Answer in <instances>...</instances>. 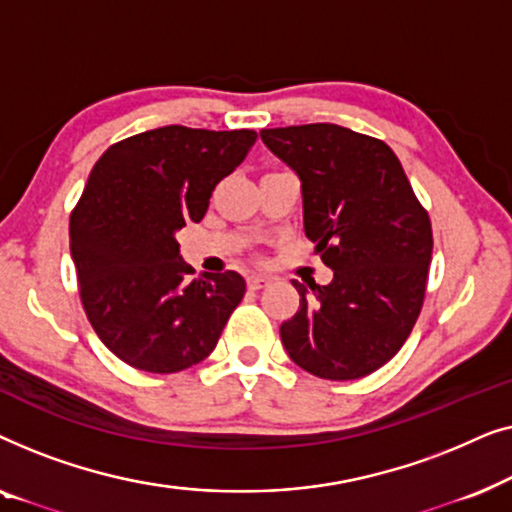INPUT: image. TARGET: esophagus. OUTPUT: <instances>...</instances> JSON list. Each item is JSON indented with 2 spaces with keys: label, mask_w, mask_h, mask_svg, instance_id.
<instances>
[{
  "label": "esophagus",
  "mask_w": 512,
  "mask_h": 512,
  "mask_svg": "<svg viewBox=\"0 0 512 512\" xmlns=\"http://www.w3.org/2000/svg\"><path fill=\"white\" fill-rule=\"evenodd\" d=\"M270 284V279L268 277H263V275H251L249 279H247V286L251 291H258V289H263V286H268Z\"/></svg>",
  "instance_id": "esophagus-1"
}]
</instances>
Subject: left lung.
I'll return each mask as SVG.
<instances>
[{
  "label": "left lung",
  "instance_id": "1",
  "mask_svg": "<svg viewBox=\"0 0 512 512\" xmlns=\"http://www.w3.org/2000/svg\"><path fill=\"white\" fill-rule=\"evenodd\" d=\"M303 193V228L333 270L298 284L300 307L279 328L286 354L321 380L382 368L415 326L431 265V221L401 160L380 139L335 123L261 130Z\"/></svg>",
  "mask_w": 512,
  "mask_h": 512
}]
</instances>
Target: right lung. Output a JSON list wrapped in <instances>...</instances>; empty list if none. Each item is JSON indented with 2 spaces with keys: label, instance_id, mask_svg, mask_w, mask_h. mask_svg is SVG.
Listing matches in <instances>:
<instances>
[{
  "label": "right lung",
  "instance_id": "1",
  "mask_svg": "<svg viewBox=\"0 0 512 512\" xmlns=\"http://www.w3.org/2000/svg\"><path fill=\"white\" fill-rule=\"evenodd\" d=\"M254 130L165 125L109 146L69 221L81 303L100 340L146 373L207 359L247 291L244 277L188 279L177 233L198 223L216 184L247 158Z\"/></svg>",
  "mask_w": 512,
  "mask_h": 512
}]
</instances>
